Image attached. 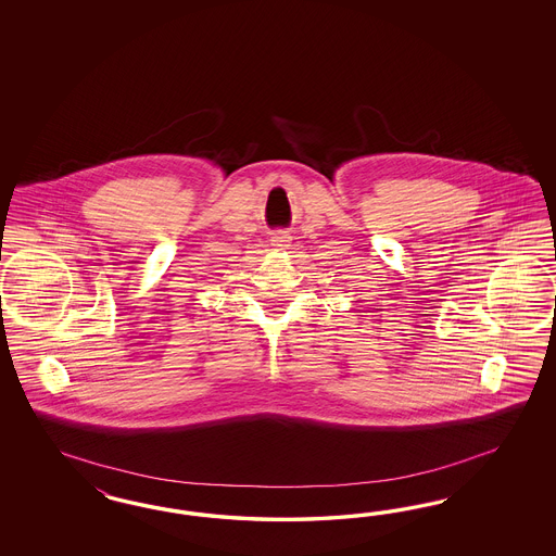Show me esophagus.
<instances>
[{"instance_id":"esophagus-1","label":"esophagus","mask_w":556,"mask_h":556,"mask_svg":"<svg viewBox=\"0 0 556 556\" xmlns=\"http://www.w3.org/2000/svg\"><path fill=\"white\" fill-rule=\"evenodd\" d=\"M291 242V236L287 235L286 230H277L270 235V244L277 249H287Z\"/></svg>"}]
</instances>
